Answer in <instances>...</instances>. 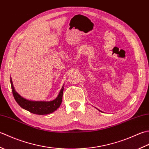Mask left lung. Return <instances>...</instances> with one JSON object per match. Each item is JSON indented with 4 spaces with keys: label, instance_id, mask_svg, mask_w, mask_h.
<instances>
[{
    "label": "left lung",
    "instance_id": "8db88e82",
    "mask_svg": "<svg viewBox=\"0 0 149 149\" xmlns=\"http://www.w3.org/2000/svg\"><path fill=\"white\" fill-rule=\"evenodd\" d=\"M99 111H100V110H99Z\"/></svg>",
    "mask_w": 149,
    "mask_h": 149
}]
</instances>
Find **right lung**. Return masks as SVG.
Instances as JSON below:
<instances>
[{"mask_svg": "<svg viewBox=\"0 0 149 149\" xmlns=\"http://www.w3.org/2000/svg\"><path fill=\"white\" fill-rule=\"evenodd\" d=\"M10 82L13 95L16 102L22 108L29 111L31 113L36 115H48L54 111L61 105L65 84H63L58 97L55 100L50 102H43V101L42 102V101H31L25 99L15 91L11 78H10Z\"/></svg>", "mask_w": 149, "mask_h": 149, "instance_id": "add662e5", "label": "right lung"}]
</instances>
